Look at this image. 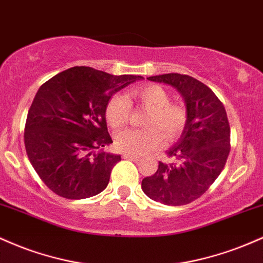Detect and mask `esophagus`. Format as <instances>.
<instances>
[{"mask_svg":"<svg viewBox=\"0 0 263 263\" xmlns=\"http://www.w3.org/2000/svg\"><path fill=\"white\" fill-rule=\"evenodd\" d=\"M123 159H128V160H132V161H137V163L140 160L138 156H134V155H130V154H123Z\"/></svg>","mask_w":263,"mask_h":263,"instance_id":"34e87169","label":"esophagus"}]
</instances>
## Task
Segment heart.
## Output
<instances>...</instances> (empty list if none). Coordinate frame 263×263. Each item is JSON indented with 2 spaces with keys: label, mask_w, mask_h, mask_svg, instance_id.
<instances>
[{
  "label": "heart",
  "mask_w": 263,
  "mask_h": 263,
  "mask_svg": "<svg viewBox=\"0 0 263 263\" xmlns=\"http://www.w3.org/2000/svg\"><path fill=\"white\" fill-rule=\"evenodd\" d=\"M130 97L149 109L144 129H126L118 133L114 145L119 152L130 155H144L167 141L175 140L184 132L187 123V110L180 103L170 102V96L158 84L138 85L130 90ZM130 104L124 96L116 94L108 102L105 119L113 129L126 124Z\"/></svg>",
  "instance_id": "b5f03b06"
}]
</instances>
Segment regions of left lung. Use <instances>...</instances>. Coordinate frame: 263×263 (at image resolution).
Segmentation results:
<instances>
[{"label":"left lung","mask_w":263,"mask_h":263,"mask_svg":"<svg viewBox=\"0 0 263 263\" xmlns=\"http://www.w3.org/2000/svg\"><path fill=\"white\" fill-rule=\"evenodd\" d=\"M181 94L187 123L178 143L167 150L176 163L159 161L154 175L141 181L146 196L164 205L193 202L211 186L225 167L230 153V124L225 107L208 85L186 74L149 77Z\"/></svg>","instance_id":"8db88e82"}]
</instances>
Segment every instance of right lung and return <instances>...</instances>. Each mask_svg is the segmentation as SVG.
Segmentation results:
<instances>
[{
    "label": "right lung",
    "mask_w": 263,
    "mask_h": 263,
    "mask_svg": "<svg viewBox=\"0 0 263 263\" xmlns=\"http://www.w3.org/2000/svg\"><path fill=\"white\" fill-rule=\"evenodd\" d=\"M140 79L73 67L41 85L26 120L25 146L32 166L53 193L79 200L107 187L111 169L122 159L103 152L113 143L105 109L113 94Z\"/></svg>",
    "instance_id": "add662e5"
}]
</instances>
